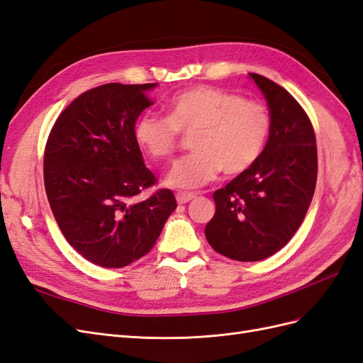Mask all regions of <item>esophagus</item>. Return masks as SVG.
<instances>
[{"instance_id":"obj_1","label":"esophagus","mask_w":363,"mask_h":363,"mask_svg":"<svg viewBox=\"0 0 363 363\" xmlns=\"http://www.w3.org/2000/svg\"><path fill=\"white\" fill-rule=\"evenodd\" d=\"M195 194H192V192H189V194H186V192H182V194H177V196H175V199H177V203L179 204H186V203H189V201H192L194 199H195Z\"/></svg>"}]
</instances>
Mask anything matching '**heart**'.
I'll use <instances>...</instances> for the list:
<instances>
[{"label":"heart","instance_id":"obj_1","mask_svg":"<svg viewBox=\"0 0 363 363\" xmlns=\"http://www.w3.org/2000/svg\"><path fill=\"white\" fill-rule=\"evenodd\" d=\"M168 118L142 115L135 139L152 160H169L191 136L194 152L174 164L167 184L196 189L224 172L238 177L251 169L265 150L272 118L265 103L212 86H195L174 95Z\"/></svg>","mask_w":363,"mask_h":363}]
</instances>
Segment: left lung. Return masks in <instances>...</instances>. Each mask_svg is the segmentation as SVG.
<instances>
[{"label":"left lung","mask_w":363,"mask_h":363,"mask_svg":"<svg viewBox=\"0 0 363 363\" xmlns=\"http://www.w3.org/2000/svg\"><path fill=\"white\" fill-rule=\"evenodd\" d=\"M265 95L272 118L257 163L215 191L216 212L206 225L212 248L228 259L257 262L286 245L311 206L318 175L313 125L281 86L250 74Z\"/></svg>","instance_id":"1"}]
</instances>
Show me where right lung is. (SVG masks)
I'll use <instances>...</instances> for the list:
<instances>
[{
  "label": "right lung",
  "mask_w": 363,
  "mask_h": 363,
  "mask_svg": "<svg viewBox=\"0 0 363 363\" xmlns=\"http://www.w3.org/2000/svg\"><path fill=\"white\" fill-rule=\"evenodd\" d=\"M156 83H107L79 95L54 123L43 182L60 232L95 265L123 268L155 247L177 207L144 163L135 123Z\"/></svg>",
  "instance_id": "obj_1"
}]
</instances>
